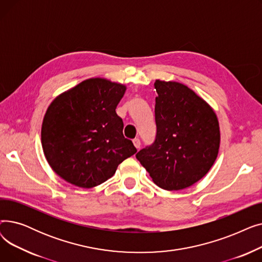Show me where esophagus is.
<instances>
[{
    "instance_id": "34e87169",
    "label": "esophagus",
    "mask_w": 262,
    "mask_h": 262,
    "mask_svg": "<svg viewBox=\"0 0 262 262\" xmlns=\"http://www.w3.org/2000/svg\"><path fill=\"white\" fill-rule=\"evenodd\" d=\"M133 142H134V145L136 146V148H140V146H141V142H140V139H138V138H136V139H134L133 140Z\"/></svg>"
}]
</instances>
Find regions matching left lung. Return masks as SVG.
Returning a JSON list of instances; mask_svg holds the SVG:
<instances>
[{"label": "left lung", "instance_id": "8db88e82", "mask_svg": "<svg viewBox=\"0 0 262 262\" xmlns=\"http://www.w3.org/2000/svg\"><path fill=\"white\" fill-rule=\"evenodd\" d=\"M155 141L136 158L164 190H182L199 182L214 163L220 127L213 109L190 88L156 79Z\"/></svg>", "mask_w": 262, "mask_h": 262}]
</instances>
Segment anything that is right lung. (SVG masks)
<instances>
[{"instance_id": "right-lung-1", "label": "right lung", "mask_w": 262, "mask_h": 262, "mask_svg": "<svg viewBox=\"0 0 262 262\" xmlns=\"http://www.w3.org/2000/svg\"><path fill=\"white\" fill-rule=\"evenodd\" d=\"M126 87L105 78H89L55 99L41 128L45 156L68 183L99 186L137 148L123 136L116 108Z\"/></svg>"}]
</instances>
